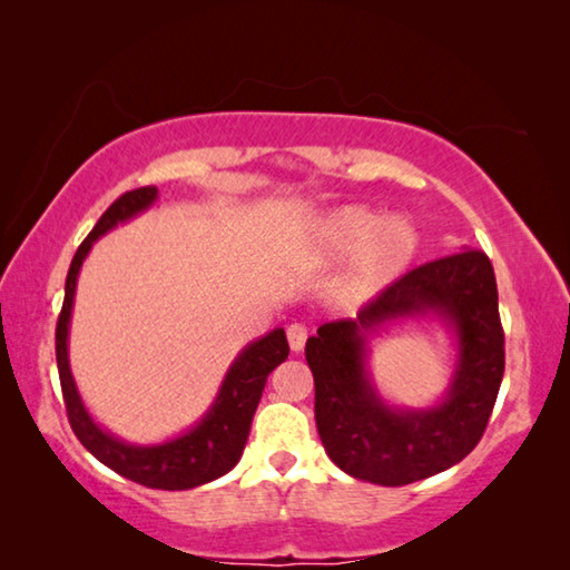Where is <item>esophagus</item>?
<instances>
[{
    "mask_svg": "<svg viewBox=\"0 0 570 570\" xmlns=\"http://www.w3.org/2000/svg\"><path fill=\"white\" fill-rule=\"evenodd\" d=\"M286 336H288V346H292V352H302L304 344H306V326L304 324H292L286 330Z\"/></svg>",
    "mask_w": 570,
    "mask_h": 570,
    "instance_id": "34e87169",
    "label": "esophagus"
}]
</instances>
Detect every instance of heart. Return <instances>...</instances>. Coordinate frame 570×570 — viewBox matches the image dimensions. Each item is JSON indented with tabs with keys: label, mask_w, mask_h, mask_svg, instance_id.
<instances>
[{
	"label": "heart",
	"mask_w": 570,
	"mask_h": 570,
	"mask_svg": "<svg viewBox=\"0 0 570 570\" xmlns=\"http://www.w3.org/2000/svg\"><path fill=\"white\" fill-rule=\"evenodd\" d=\"M322 250L332 264L350 262L336 284L344 306H360L410 272L422 248V234L412 218H390L366 206H344L324 218Z\"/></svg>",
	"instance_id": "1"
}]
</instances>
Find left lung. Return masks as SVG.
Returning <instances> with one entry per match:
<instances>
[{
	"mask_svg": "<svg viewBox=\"0 0 570 570\" xmlns=\"http://www.w3.org/2000/svg\"><path fill=\"white\" fill-rule=\"evenodd\" d=\"M435 313L459 336L449 397L428 411L384 403L365 372V336L382 323ZM322 445L346 475L397 488L470 455L493 414L505 372V334L490 258L475 248L435 258L364 304L356 320L322 324L306 340Z\"/></svg>",
	"mask_w": 570,
	"mask_h": 570,
	"instance_id": "8db88e82",
	"label": "left lung"
}]
</instances>
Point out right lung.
<instances>
[{
  "label": "right lung",
  "instance_id": "right-lung-1",
  "mask_svg": "<svg viewBox=\"0 0 570 570\" xmlns=\"http://www.w3.org/2000/svg\"><path fill=\"white\" fill-rule=\"evenodd\" d=\"M158 198L156 186L135 188L122 193L115 204L105 210L98 224L90 230V236L82 240L80 248L70 264L65 282V302L60 320L55 332V352L57 370H60L62 397L70 428L82 442L88 452H92L102 465L140 482L146 488L156 490H188L198 488L204 482L216 480L236 465L244 455L250 420L262 400L268 374L288 356V342L284 330L268 332L262 340L250 342L244 352L236 356L226 372V380L220 384L216 402L204 414L196 428H190L186 435L173 438L160 445H128L110 432H105L98 422L90 417L80 400V392L75 387L70 372V356H67V332H70V314L75 302L77 274H80L85 256L90 254L95 240L108 234L110 228L125 224L132 216L142 214Z\"/></svg>",
  "mask_w": 570,
  "mask_h": 570
}]
</instances>
